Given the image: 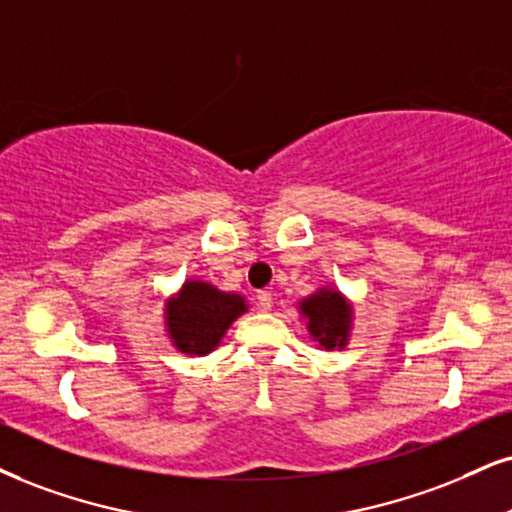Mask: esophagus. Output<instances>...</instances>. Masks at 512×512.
Here are the masks:
<instances>
[{"label":"esophagus","instance_id":"obj_1","mask_svg":"<svg viewBox=\"0 0 512 512\" xmlns=\"http://www.w3.org/2000/svg\"><path fill=\"white\" fill-rule=\"evenodd\" d=\"M256 306L258 311H270L273 308V296H270V292H256Z\"/></svg>","mask_w":512,"mask_h":512}]
</instances>
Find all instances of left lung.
<instances>
[{
	"label": "left lung",
	"mask_w": 512,
	"mask_h": 512,
	"mask_svg": "<svg viewBox=\"0 0 512 512\" xmlns=\"http://www.w3.org/2000/svg\"><path fill=\"white\" fill-rule=\"evenodd\" d=\"M301 313L308 318V332L318 339L320 346L334 349V346L346 344V334H349L351 323V308L339 292H323L308 296L301 301Z\"/></svg>",
	"instance_id": "left-lung-1"
}]
</instances>
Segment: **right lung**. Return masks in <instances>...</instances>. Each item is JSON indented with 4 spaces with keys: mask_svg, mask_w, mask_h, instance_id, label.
<instances>
[{
    "mask_svg": "<svg viewBox=\"0 0 512 512\" xmlns=\"http://www.w3.org/2000/svg\"><path fill=\"white\" fill-rule=\"evenodd\" d=\"M244 311L242 296L218 292L206 282H187L166 306L170 339L182 353L206 356L216 349L227 327Z\"/></svg>",
    "mask_w": 512,
    "mask_h": 512,
    "instance_id": "1",
    "label": "right lung"
}]
</instances>
